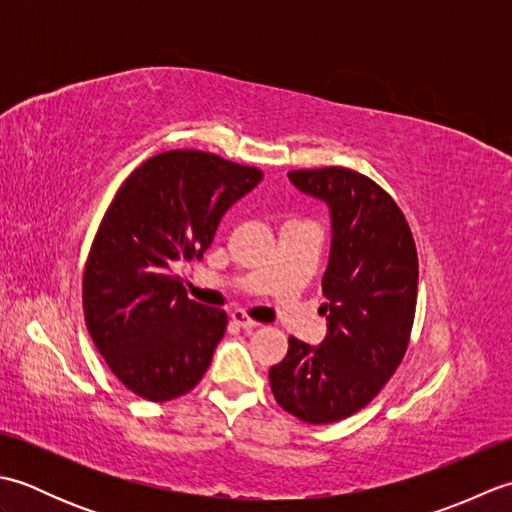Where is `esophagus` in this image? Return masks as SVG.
<instances>
[{"instance_id": "34e87169", "label": "esophagus", "mask_w": 512, "mask_h": 512, "mask_svg": "<svg viewBox=\"0 0 512 512\" xmlns=\"http://www.w3.org/2000/svg\"><path fill=\"white\" fill-rule=\"evenodd\" d=\"M233 321L239 325V328H244L246 332L255 330V328H259V325H262V323H257V321L250 319L246 312H233Z\"/></svg>"}]
</instances>
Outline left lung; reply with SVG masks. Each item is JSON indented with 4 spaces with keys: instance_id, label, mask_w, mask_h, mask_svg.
I'll use <instances>...</instances> for the list:
<instances>
[{
    "instance_id": "1",
    "label": "left lung",
    "mask_w": 512,
    "mask_h": 512,
    "mask_svg": "<svg viewBox=\"0 0 512 512\" xmlns=\"http://www.w3.org/2000/svg\"><path fill=\"white\" fill-rule=\"evenodd\" d=\"M290 182L328 202L332 250L321 288L328 336L288 339L270 389L292 416L330 424L369 405L405 358L418 301V250L405 213L372 178L347 167L297 169Z\"/></svg>"
}]
</instances>
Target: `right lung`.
<instances>
[{"label": "right lung", "mask_w": 512, "mask_h": 512, "mask_svg": "<svg viewBox=\"0 0 512 512\" xmlns=\"http://www.w3.org/2000/svg\"><path fill=\"white\" fill-rule=\"evenodd\" d=\"M262 178L209 151L171 149L129 173L107 206L83 270V314L136 396L180 398L209 369L228 314L191 301L171 266L202 257L228 206Z\"/></svg>", "instance_id": "add662e5"}]
</instances>
